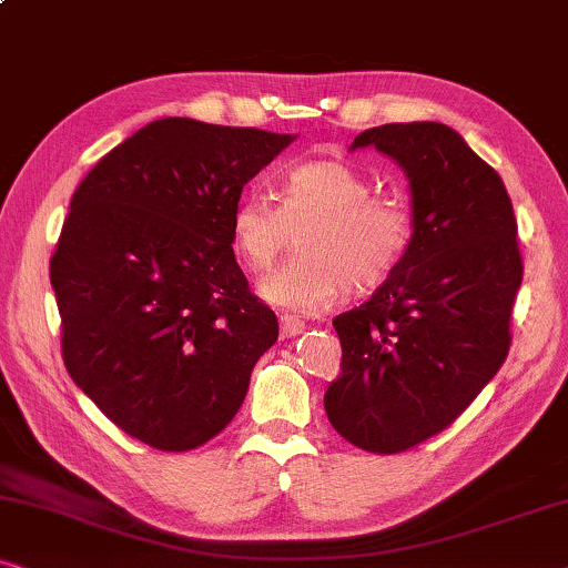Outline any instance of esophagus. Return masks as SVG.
<instances>
[{
	"label": "esophagus",
	"mask_w": 568,
	"mask_h": 568,
	"mask_svg": "<svg viewBox=\"0 0 568 568\" xmlns=\"http://www.w3.org/2000/svg\"><path fill=\"white\" fill-rule=\"evenodd\" d=\"M303 329H306V322L298 316H281V337L283 339H293L298 337V334H303Z\"/></svg>",
	"instance_id": "esophagus-1"
}]
</instances>
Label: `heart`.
<instances>
[{"instance_id":"obj_1","label":"heart","mask_w":568,"mask_h":568,"mask_svg":"<svg viewBox=\"0 0 568 568\" xmlns=\"http://www.w3.org/2000/svg\"><path fill=\"white\" fill-rule=\"evenodd\" d=\"M291 260L260 283L281 308L316 311L349 287L367 293L396 273L409 252L412 213L394 197H375L371 182L345 162H306L283 180V203L246 193L231 213V246L244 267L265 273L293 244Z\"/></svg>"}]
</instances>
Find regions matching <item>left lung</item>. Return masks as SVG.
Listing matches in <instances>:
<instances>
[{
  "label": "left lung",
  "instance_id": "obj_1",
  "mask_svg": "<svg viewBox=\"0 0 568 568\" xmlns=\"http://www.w3.org/2000/svg\"><path fill=\"white\" fill-rule=\"evenodd\" d=\"M409 180L414 236L394 275L334 318L342 373L324 394L332 427L367 453H402L443 433L509 353L523 283L505 182L453 128L433 121L363 131Z\"/></svg>",
  "mask_w": 568,
  "mask_h": 568
}]
</instances>
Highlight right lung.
Instances as JSON below:
<instances>
[{
    "mask_svg": "<svg viewBox=\"0 0 568 568\" xmlns=\"http://www.w3.org/2000/svg\"><path fill=\"white\" fill-rule=\"evenodd\" d=\"M295 139L162 118L94 164L51 257L61 353L110 422L193 450L242 406L277 318L236 265L231 213Z\"/></svg>",
    "mask_w": 568,
    "mask_h": 568,
    "instance_id": "add662e5",
    "label": "right lung"
}]
</instances>
